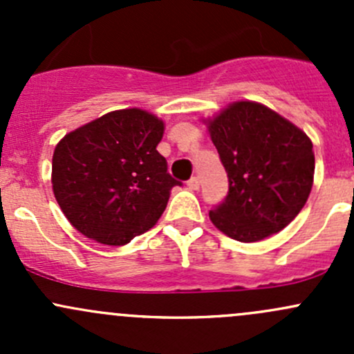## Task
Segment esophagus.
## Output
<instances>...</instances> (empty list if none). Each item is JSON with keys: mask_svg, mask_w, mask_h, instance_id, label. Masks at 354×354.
<instances>
[{"mask_svg": "<svg viewBox=\"0 0 354 354\" xmlns=\"http://www.w3.org/2000/svg\"><path fill=\"white\" fill-rule=\"evenodd\" d=\"M188 188H190V190H198L200 188V180H198V176H192L190 180H188Z\"/></svg>", "mask_w": 354, "mask_h": 354, "instance_id": "1", "label": "esophagus"}]
</instances>
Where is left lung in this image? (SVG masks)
Segmentation results:
<instances>
[{"label":"left lung","mask_w":354,"mask_h":354,"mask_svg":"<svg viewBox=\"0 0 354 354\" xmlns=\"http://www.w3.org/2000/svg\"><path fill=\"white\" fill-rule=\"evenodd\" d=\"M227 173L226 198L209 210L217 230L243 243L286 227L305 205L315 156L310 138L257 102H234L209 123Z\"/></svg>","instance_id":"1"}]
</instances>
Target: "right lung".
<instances>
[{"mask_svg": "<svg viewBox=\"0 0 354 354\" xmlns=\"http://www.w3.org/2000/svg\"><path fill=\"white\" fill-rule=\"evenodd\" d=\"M162 133V121L133 108L104 114L56 145L53 192L73 227L120 246L154 226L181 185L156 151Z\"/></svg>", "mask_w": 354, "mask_h": 354, "instance_id": "add662e5", "label": "right lung"}]
</instances>
